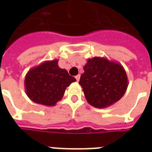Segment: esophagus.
<instances>
[{
	"mask_svg": "<svg viewBox=\"0 0 152 152\" xmlns=\"http://www.w3.org/2000/svg\"><path fill=\"white\" fill-rule=\"evenodd\" d=\"M80 77V75H77V76H76V80H77V81H79Z\"/></svg>",
	"mask_w": 152,
	"mask_h": 152,
	"instance_id": "obj_1",
	"label": "esophagus"
}]
</instances>
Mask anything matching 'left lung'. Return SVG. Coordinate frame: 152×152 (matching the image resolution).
<instances>
[{"label": "left lung", "instance_id": "8db88e82", "mask_svg": "<svg viewBox=\"0 0 152 152\" xmlns=\"http://www.w3.org/2000/svg\"><path fill=\"white\" fill-rule=\"evenodd\" d=\"M79 84L87 102L97 108H106L119 101L126 92L128 77L121 63L106 58H89Z\"/></svg>", "mask_w": 152, "mask_h": 152}]
</instances>
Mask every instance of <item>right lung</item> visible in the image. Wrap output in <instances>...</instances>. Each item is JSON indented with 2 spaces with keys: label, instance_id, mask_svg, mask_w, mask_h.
Here are the masks:
<instances>
[{
  "label": "right lung",
  "instance_id": "obj_1",
  "mask_svg": "<svg viewBox=\"0 0 152 152\" xmlns=\"http://www.w3.org/2000/svg\"><path fill=\"white\" fill-rule=\"evenodd\" d=\"M58 59L45 61L28 71L25 76L26 94L32 102L53 107L63 99L66 87L76 80L60 68Z\"/></svg>",
  "mask_w": 152,
  "mask_h": 152
}]
</instances>
